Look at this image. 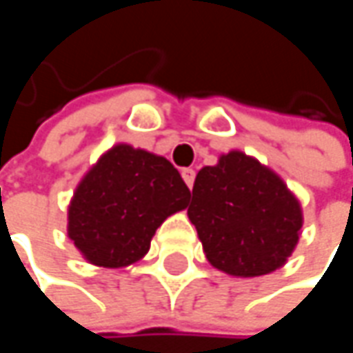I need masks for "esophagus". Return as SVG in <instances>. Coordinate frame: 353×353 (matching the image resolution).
<instances>
[{"label":"esophagus","mask_w":353,"mask_h":353,"mask_svg":"<svg viewBox=\"0 0 353 353\" xmlns=\"http://www.w3.org/2000/svg\"><path fill=\"white\" fill-rule=\"evenodd\" d=\"M181 177H183L185 185H188V188H192V185H194V177H196V172H194L192 168H185V170H181Z\"/></svg>","instance_id":"esophagus-1"}]
</instances>
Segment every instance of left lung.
I'll list each match as a JSON object with an SVG mask.
<instances>
[{"mask_svg":"<svg viewBox=\"0 0 353 353\" xmlns=\"http://www.w3.org/2000/svg\"><path fill=\"white\" fill-rule=\"evenodd\" d=\"M188 216L208 261L239 278L284 265L303 229L296 196L272 170L241 151L198 172Z\"/></svg>","mask_w":353,"mask_h":353,"instance_id":"obj_1","label":"left lung"}]
</instances>
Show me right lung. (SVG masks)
<instances>
[{"mask_svg": "<svg viewBox=\"0 0 353 353\" xmlns=\"http://www.w3.org/2000/svg\"><path fill=\"white\" fill-rule=\"evenodd\" d=\"M188 198V185L165 157L116 145L79 181L67 233L90 263L124 268L149 251L155 231Z\"/></svg>", "mask_w": 353, "mask_h": 353, "instance_id": "obj_1", "label": "right lung"}]
</instances>
